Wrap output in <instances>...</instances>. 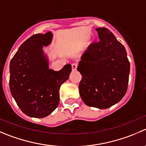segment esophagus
Instances as JSON below:
<instances>
[{
	"mask_svg": "<svg viewBox=\"0 0 146 146\" xmlns=\"http://www.w3.org/2000/svg\"><path fill=\"white\" fill-rule=\"evenodd\" d=\"M77 66H78L77 63H73V64H72V70H76V69H77Z\"/></svg>",
	"mask_w": 146,
	"mask_h": 146,
	"instance_id": "34e87169",
	"label": "esophagus"
}]
</instances>
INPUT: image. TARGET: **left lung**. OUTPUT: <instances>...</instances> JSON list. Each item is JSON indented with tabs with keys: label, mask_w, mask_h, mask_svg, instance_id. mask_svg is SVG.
Returning a JSON list of instances; mask_svg holds the SVG:
<instances>
[{
	"label": "left lung",
	"mask_w": 146,
	"mask_h": 146,
	"mask_svg": "<svg viewBox=\"0 0 146 146\" xmlns=\"http://www.w3.org/2000/svg\"><path fill=\"white\" fill-rule=\"evenodd\" d=\"M100 41L85 50L77 70L82 75L79 92L85 104L106 109L125 96L130 63L125 47L106 28H98Z\"/></svg>",
	"instance_id": "left-lung-1"
}]
</instances>
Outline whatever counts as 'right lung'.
<instances>
[{"label":"right lung","instance_id":"add662e5","mask_svg":"<svg viewBox=\"0 0 146 146\" xmlns=\"http://www.w3.org/2000/svg\"><path fill=\"white\" fill-rule=\"evenodd\" d=\"M53 33L35 34L25 40L10 63V90L23 113L41 118L58 107L59 90L71 73L67 64L58 71L49 68L43 47L49 46Z\"/></svg>","mask_w":146,"mask_h":146}]
</instances>
